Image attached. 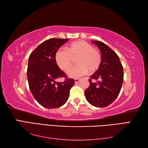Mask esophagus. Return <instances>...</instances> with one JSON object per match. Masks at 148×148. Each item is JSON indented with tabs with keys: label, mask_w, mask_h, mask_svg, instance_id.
<instances>
[{
	"label": "esophagus",
	"mask_w": 148,
	"mask_h": 148,
	"mask_svg": "<svg viewBox=\"0 0 148 148\" xmlns=\"http://www.w3.org/2000/svg\"><path fill=\"white\" fill-rule=\"evenodd\" d=\"M79 81H80V79H79V78H76V79H74L75 83H78Z\"/></svg>",
	"instance_id": "obj_1"
}]
</instances>
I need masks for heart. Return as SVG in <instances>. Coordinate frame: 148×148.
Returning a JSON list of instances; mask_svg holds the SVG:
<instances>
[{
	"label": "heart",
	"instance_id": "heart-1",
	"mask_svg": "<svg viewBox=\"0 0 148 148\" xmlns=\"http://www.w3.org/2000/svg\"><path fill=\"white\" fill-rule=\"evenodd\" d=\"M74 58H76L77 65L69 71L68 75L72 77H78L88 73H93L98 70L102 62V55L99 49L92 45L79 40L71 43L66 49H58L55 53V61L58 67L65 72L73 65Z\"/></svg>",
	"mask_w": 148,
	"mask_h": 148
}]
</instances>
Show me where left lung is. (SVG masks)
<instances>
[{
	"label": "left lung",
	"instance_id": "8db88e82",
	"mask_svg": "<svg viewBox=\"0 0 148 148\" xmlns=\"http://www.w3.org/2000/svg\"><path fill=\"white\" fill-rule=\"evenodd\" d=\"M100 50L102 62L98 70L89 79L84 92L87 101L97 108L108 106L117 98L123 81V69L118 55L106 44L93 40Z\"/></svg>",
	"mask_w": 148,
	"mask_h": 148
}]
</instances>
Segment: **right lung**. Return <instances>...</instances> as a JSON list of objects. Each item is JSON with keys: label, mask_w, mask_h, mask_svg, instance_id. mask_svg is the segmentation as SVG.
<instances>
[{"label": "right lung", "mask_w": 148, "mask_h": 148, "mask_svg": "<svg viewBox=\"0 0 148 148\" xmlns=\"http://www.w3.org/2000/svg\"><path fill=\"white\" fill-rule=\"evenodd\" d=\"M68 39L53 38L42 42L31 53L27 68L30 90L39 104L48 109L58 108L67 101L74 80L67 78L55 61V53ZM66 77L64 82L56 79Z\"/></svg>", "instance_id": "right-lung-1"}]
</instances>
